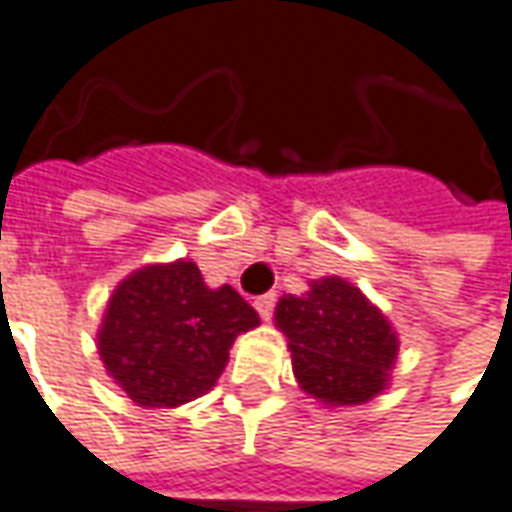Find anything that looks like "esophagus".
I'll return each instance as SVG.
<instances>
[{
  "label": "esophagus",
  "mask_w": 512,
  "mask_h": 512,
  "mask_svg": "<svg viewBox=\"0 0 512 512\" xmlns=\"http://www.w3.org/2000/svg\"><path fill=\"white\" fill-rule=\"evenodd\" d=\"M274 305H277V294H263V297H257L255 308L257 314L263 316V319H269L274 314Z\"/></svg>",
  "instance_id": "esophagus-1"
}]
</instances>
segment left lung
Segmentation results:
<instances>
[{
    "instance_id": "obj_1",
    "label": "left lung",
    "mask_w": 512,
    "mask_h": 512,
    "mask_svg": "<svg viewBox=\"0 0 512 512\" xmlns=\"http://www.w3.org/2000/svg\"><path fill=\"white\" fill-rule=\"evenodd\" d=\"M308 285L305 297L285 294L274 311L297 384L328 406L367 403L387 387L398 336L387 316L342 277Z\"/></svg>"
}]
</instances>
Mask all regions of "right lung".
Instances as JSON below:
<instances>
[{
	"label": "right lung",
	"instance_id": "1",
	"mask_svg": "<svg viewBox=\"0 0 512 512\" xmlns=\"http://www.w3.org/2000/svg\"><path fill=\"white\" fill-rule=\"evenodd\" d=\"M255 325L257 311L232 285L210 288L193 260H176L114 288L97 350L131 401L173 409L215 387L232 342Z\"/></svg>",
	"mask_w": 512,
	"mask_h": 512
}]
</instances>
